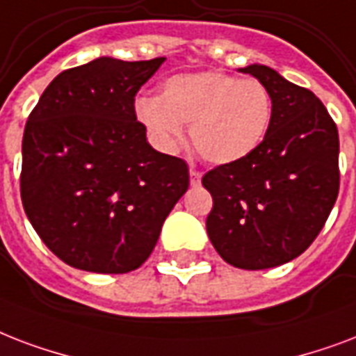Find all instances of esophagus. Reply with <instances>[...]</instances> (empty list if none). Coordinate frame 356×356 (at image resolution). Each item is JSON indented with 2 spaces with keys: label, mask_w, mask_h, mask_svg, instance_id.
I'll return each mask as SVG.
<instances>
[{
  "label": "esophagus",
  "mask_w": 356,
  "mask_h": 356,
  "mask_svg": "<svg viewBox=\"0 0 356 356\" xmlns=\"http://www.w3.org/2000/svg\"><path fill=\"white\" fill-rule=\"evenodd\" d=\"M189 178H191V186H200V178H202V175H200L198 170L191 169L189 170Z\"/></svg>",
  "instance_id": "obj_1"
}]
</instances>
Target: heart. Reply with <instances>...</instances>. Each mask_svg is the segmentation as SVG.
Here are the masks:
<instances>
[{"instance_id":"heart-1","label":"heart","mask_w":356,"mask_h":356,"mask_svg":"<svg viewBox=\"0 0 356 356\" xmlns=\"http://www.w3.org/2000/svg\"><path fill=\"white\" fill-rule=\"evenodd\" d=\"M135 118L159 150L175 152L184 140V124L198 156L213 165L238 163L266 139L273 122V98L258 79L230 74H176L158 96H139Z\"/></svg>"}]
</instances>
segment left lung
Returning a JSON list of instances; mask_svg holds the SVG:
<instances>
[{"label": "left lung", "mask_w": 356, "mask_h": 356, "mask_svg": "<svg viewBox=\"0 0 356 356\" xmlns=\"http://www.w3.org/2000/svg\"><path fill=\"white\" fill-rule=\"evenodd\" d=\"M271 92L273 122L249 158L206 172L213 208L209 241L239 269H269L293 260L321 232L340 187V140L334 120L312 90L277 70L249 65Z\"/></svg>", "instance_id": "8db88e82"}]
</instances>
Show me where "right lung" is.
Masks as SVG:
<instances>
[{"instance_id": "obj_1", "label": "right lung", "mask_w": 356, "mask_h": 356, "mask_svg": "<svg viewBox=\"0 0 356 356\" xmlns=\"http://www.w3.org/2000/svg\"><path fill=\"white\" fill-rule=\"evenodd\" d=\"M163 60L98 57L65 70L27 118L22 204L46 247L76 269L143 266L189 187L186 161L154 150L135 118V95Z\"/></svg>"}]
</instances>
